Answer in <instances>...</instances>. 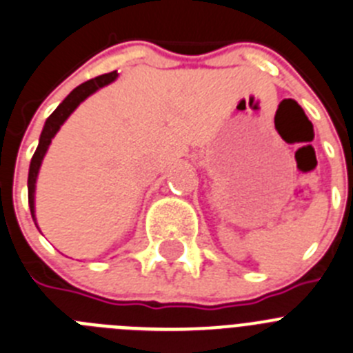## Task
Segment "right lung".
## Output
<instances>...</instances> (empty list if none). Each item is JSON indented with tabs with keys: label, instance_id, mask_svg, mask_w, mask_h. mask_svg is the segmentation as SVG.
<instances>
[{
	"label": "right lung",
	"instance_id": "add662e5",
	"mask_svg": "<svg viewBox=\"0 0 353 353\" xmlns=\"http://www.w3.org/2000/svg\"><path fill=\"white\" fill-rule=\"evenodd\" d=\"M116 77H117V72H110V74L98 75V77L84 82V84L77 85V88H75V90L72 91V93L61 101V103H59L58 109L54 110V112L47 117L46 126H43L42 135H40V142H38V148L37 151H34L33 158H31L30 176H28V202H30V209H31L33 220H34V183H37L38 170H40V165H42V160L43 157H46L50 141H52L54 135L58 133L59 126L66 121V117L77 109V105L82 100H85L90 94H93L94 91L103 88V85L110 84Z\"/></svg>",
	"mask_w": 353,
	"mask_h": 353
}]
</instances>
